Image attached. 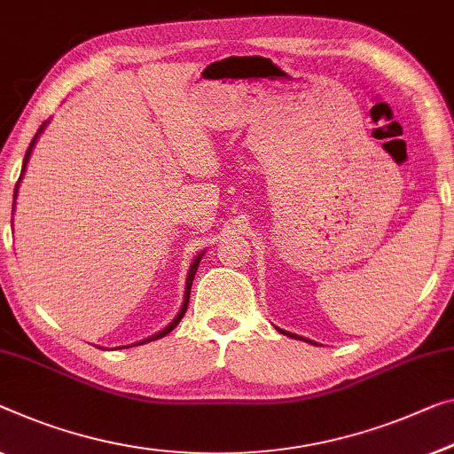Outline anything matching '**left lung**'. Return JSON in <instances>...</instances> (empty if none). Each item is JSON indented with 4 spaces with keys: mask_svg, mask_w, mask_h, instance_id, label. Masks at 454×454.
<instances>
[{
    "mask_svg": "<svg viewBox=\"0 0 454 454\" xmlns=\"http://www.w3.org/2000/svg\"><path fill=\"white\" fill-rule=\"evenodd\" d=\"M281 334H287V336H292V338H300V336H295L292 333H286V330H281ZM301 340H306V338H301ZM306 342H309V340H306Z\"/></svg>",
    "mask_w": 454,
    "mask_h": 454,
    "instance_id": "obj_1",
    "label": "left lung"
}]
</instances>
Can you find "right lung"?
I'll list each match as a JSON object with an SVG mask.
<instances>
[{"mask_svg":"<svg viewBox=\"0 0 454 454\" xmlns=\"http://www.w3.org/2000/svg\"><path fill=\"white\" fill-rule=\"evenodd\" d=\"M43 128H44V124L38 128V132H36V137L32 138V142H30V146H28V151H26V157H24V167H22V175H24V171H26V162H28V159H30V153H32V146H34V142H36V138H38V134L43 132ZM22 175H20V177H22ZM20 184V181H18ZM18 184H16V192L13 193H18ZM13 198H16V195H13ZM200 261H201V254L198 256V259L193 261V265H192V269H189V275H187V286H185V301H184V306H181V312L175 316V320L168 324V326L165 328V330H160V333H157L154 336H151V338H146V340H142V342H137V344H145V342H151V340H157V338H162V336H167L168 333H171V330L177 326V324L181 322V317L185 316V312H187V303H189V294H192V283H193V277H195V270H198V265H200Z\"/></svg>","mask_w":454,"mask_h":454,"instance_id":"right-lung-1","label":"right lung"}]
</instances>
